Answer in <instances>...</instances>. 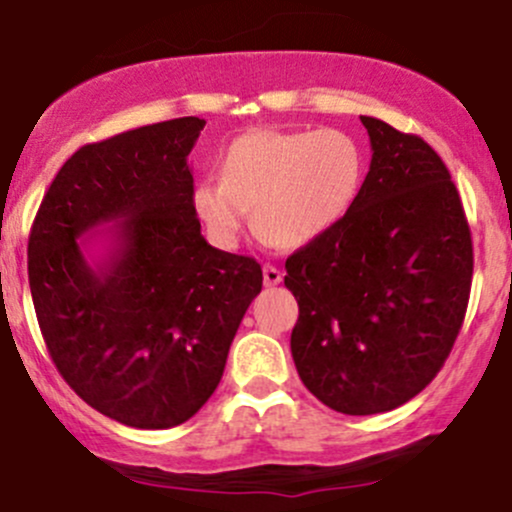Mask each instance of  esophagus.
Wrapping results in <instances>:
<instances>
[{
    "label": "esophagus",
    "instance_id": "esophagus-1",
    "mask_svg": "<svg viewBox=\"0 0 512 512\" xmlns=\"http://www.w3.org/2000/svg\"><path fill=\"white\" fill-rule=\"evenodd\" d=\"M262 280H265V287H275L282 282V272L275 265H265L262 267Z\"/></svg>",
    "mask_w": 512,
    "mask_h": 512
}]
</instances>
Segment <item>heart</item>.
<instances>
[{
	"label": "heart",
	"mask_w": 512,
	"mask_h": 512,
	"mask_svg": "<svg viewBox=\"0 0 512 512\" xmlns=\"http://www.w3.org/2000/svg\"><path fill=\"white\" fill-rule=\"evenodd\" d=\"M364 175L359 143L337 128L250 131L220 160V180H200L193 208L220 247H235L250 223L280 247L319 240L352 210Z\"/></svg>",
	"instance_id": "obj_1"
}]
</instances>
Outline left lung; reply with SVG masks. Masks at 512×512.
<instances>
[{
	"label": "left lung",
	"instance_id": "1",
	"mask_svg": "<svg viewBox=\"0 0 512 512\" xmlns=\"http://www.w3.org/2000/svg\"><path fill=\"white\" fill-rule=\"evenodd\" d=\"M371 163L352 210L287 257L299 304L292 359L329 409H399L451 354L473 277V242L446 163L423 138L361 116Z\"/></svg>",
	"mask_w": 512,
	"mask_h": 512
}]
</instances>
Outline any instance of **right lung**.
<instances>
[{"instance_id":"right-lung-1","label":"right lung","mask_w":512,"mask_h":512,"mask_svg":"<svg viewBox=\"0 0 512 512\" xmlns=\"http://www.w3.org/2000/svg\"><path fill=\"white\" fill-rule=\"evenodd\" d=\"M203 126L173 118L79 148L29 235L46 349L66 384L123 426L156 431L198 414L262 289L252 257L200 235L188 156Z\"/></svg>"}]
</instances>
